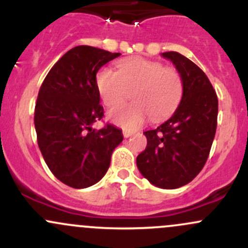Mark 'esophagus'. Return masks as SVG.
Masks as SVG:
<instances>
[{
	"instance_id": "esophagus-1",
	"label": "esophagus",
	"mask_w": 248,
	"mask_h": 248,
	"mask_svg": "<svg viewBox=\"0 0 248 248\" xmlns=\"http://www.w3.org/2000/svg\"><path fill=\"white\" fill-rule=\"evenodd\" d=\"M122 133H124V138H128V137H131L132 134H133V132H131V131H124V132H122Z\"/></svg>"
}]
</instances>
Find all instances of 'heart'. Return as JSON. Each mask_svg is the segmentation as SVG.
Wrapping results in <instances>:
<instances>
[{
  "mask_svg": "<svg viewBox=\"0 0 248 248\" xmlns=\"http://www.w3.org/2000/svg\"><path fill=\"white\" fill-rule=\"evenodd\" d=\"M96 85L108 107L124 102L132 91L133 103L109 111L110 120L127 129L138 128L149 116L154 121L168 117L184 93V80L176 68L142 57L117 62V72L108 67L99 69Z\"/></svg>",
  "mask_w": 248,
  "mask_h": 248,
  "instance_id": "heart-1",
  "label": "heart"
}]
</instances>
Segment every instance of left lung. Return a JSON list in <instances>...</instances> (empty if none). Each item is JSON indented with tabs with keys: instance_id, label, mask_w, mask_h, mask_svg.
I'll use <instances>...</instances> for the list:
<instances>
[{
	"instance_id": "8db88e82",
	"label": "left lung",
	"mask_w": 248,
	"mask_h": 248,
	"mask_svg": "<svg viewBox=\"0 0 248 248\" xmlns=\"http://www.w3.org/2000/svg\"><path fill=\"white\" fill-rule=\"evenodd\" d=\"M184 80V93L170 119L144 132L146 149L137 157L145 179L159 188L191 182L206 163L217 127L218 99L206 74L176 51L163 52Z\"/></svg>"
}]
</instances>
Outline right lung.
Here are the masks:
<instances>
[{"label": "right lung", "instance_id": "obj_1", "mask_svg": "<svg viewBox=\"0 0 248 248\" xmlns=\"http://www.w3.org/2000/svg\"><path fill=\"white\" fill-rule=\"evenodd\" d=\"M120 55L89 46L73 47L52 66L39 89L34 108L39 150L50 171L73 188L97 184L124 140L112 124L92 128L104 116L97 72Z\"/></svg>", "mask_w": 248, "mask_h": 248}]
</instances>
